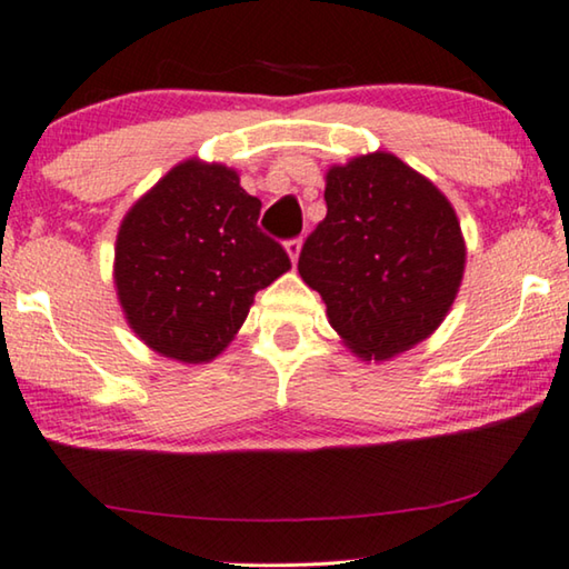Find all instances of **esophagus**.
<instances>
[{
    "mask_svg": "<svg viewBox=\"0 0 569 569\" xmlns=\"http://www.w3.org/2000/svg\"><path fill=\"white\" fill-rule=\"evenodd\" d=\"M286 252H288V258H291V262L296 266V262H299V256H301V237H296V240H288L286 242Z\"/></svg>",
    "mask_w": 569,
    "mask_h": 569,
    "instance_id": "esophagus-1",
    "label": "esophagus"
}]
</instances>
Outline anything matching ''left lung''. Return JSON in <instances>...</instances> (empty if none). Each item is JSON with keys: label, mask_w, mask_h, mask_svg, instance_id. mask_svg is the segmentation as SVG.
<instances>
[{"label": "left lung", "mask_w": 569, "mask_h": 569, "mask_svg": "<svg viewBox=\"0 0 569 569\" xmlns=\"http://www.w3.org/2000/svg\"><path fill=\"white\" fill-rule=\"evenodd\" d=\"M327 217L299 258V276L327 303L350 352L391 360L437 332L465 276L455 207L427 176L376 150L325 176Z\"/></svg>", "instance_id": "8db88e82"}]
</instances>
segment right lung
I'll return each mask as SVG.
<instances>
[{"label": "right lung", "instance_id": "add662e5", "mask_svg": "<svg viewBox=\"0 0 569 569\" xmlns=\"http://www.w3.org/2000/svg\"><path fill=\"white\" fill-rule=\"evenodd\" d=\"M260 199L222 163L173 166L127 211L114 288L127 325L152 352L201 366L227 350L256 293L291 270L260 232Z\"/></svg>", "mask_w": 569, "mask_h": 569}]
</instances>
